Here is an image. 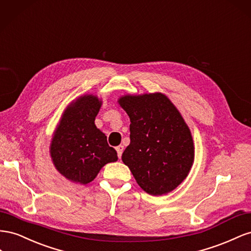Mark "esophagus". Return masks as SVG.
I'll use <instances>...</instances> for the list:
<instances>
[{"instance_id": "34e87169", "label": "esophagus", "mask_w": 251, "mask_h": 251, "mask_svg": "<svg viewBox=\"0 0 251 251\" xmlns=\"http://www.w3.org/2000/svg\"><path fill=\"white\" fill-rule=\"evenodd\" d=\"M116 149H117V152H118V156H119V159H121L122 153H123V150H124V146L119 145V146H118Z\"/></svg>"}]
</instances>
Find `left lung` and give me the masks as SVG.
Listing matches in <instances>:
<instances>
[{"instance_id": "obj_1", "label": "left lung", "mask_w": 251, "mask_h": 251, "mask_svg": "<svg viewBox=\"0 0 251 251\" xmlns=\"http://www.w3.org/2000/svg\"><path fill=\"white\" fill-rule=\"evenodd\" d=\"M130 119V144L122 154L140 187L149 195L174 190L192 166L193 142L180 112L162 94L120 99Z\"/></svg>"}]
</instances>
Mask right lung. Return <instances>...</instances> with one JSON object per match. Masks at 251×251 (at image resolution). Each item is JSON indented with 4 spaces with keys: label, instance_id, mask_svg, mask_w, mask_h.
<instances>
[{
    "label": "right lung",
    "instance_id": "add662e5",
    "mask_svg": "<svg viewBox=\"0 0 251 251\" xmlns=\"http://www.w3.org/2000/svg\"><path fill=\"white\" fill-rule=\"evenodd\" d=\"M101 102L94 96L77 99L66 109L50 146L54 166L68 180L87 184L105 164L116 162V149L95 125Z\"/></svg>",
    "mask_w": 251,
    "mask_h": 251
}]
</instances>
